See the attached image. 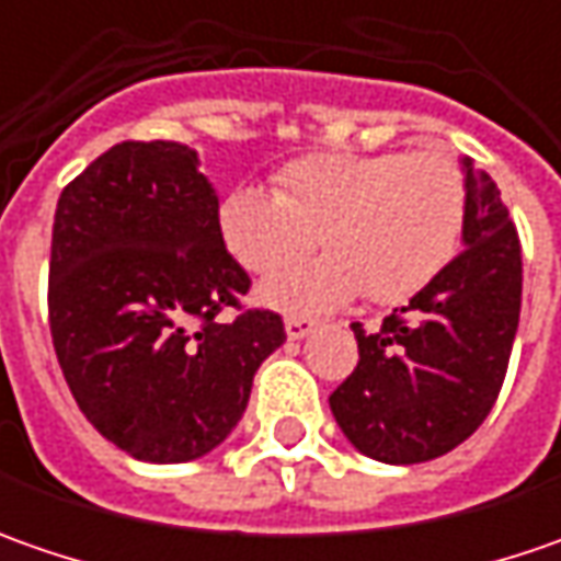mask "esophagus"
<instances>
[{"instance_id":"esophagus-1","label":"esophagus","mask_w":561,"mask_h":561,"mask_svg":"<svg viewBox=\"0 0 561 561\" xmlns=\"http://www.w3.org/2000/svg\"><path fill=\"white\" fill-rule=\"evenodd\" d=\"M284 328H287V336H290V340H302L306 334H312L314 321L312 318H306V314H287V318H284Z\"/></svg>"}]
</instances>
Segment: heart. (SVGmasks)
<instances>
[{
	"label": "heart",
	"instance_id": "b5f03b06",
	"mask_svg": "<svg viewBox=\"0 0 561 561\" xmlns=\"http://www.w3.org/2000/svg\"><path fill=\"white\" fill-rule=\"evenodd\" d=\"M468 190L446 152H309L274 174V193L233 186L218 240L249 274H273L313 245L329 255L265 280L287 312H331L356 299L399 306L440 277L462 243Z\"/></svg>",
	"mask_w": 561,
	"mask_h": 561
}]
</instances>
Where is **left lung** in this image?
<instances>
[{"mask_svg": "<svg viewBox=\"0 0 561 561\" xmlns=\"http://www.w3.org/2000/svg\"><path fill=\"white\" fill-rule=\"evenodd\" d=\"M465 249L377 331L353 324L358 365L331 412L377 462H431L490 415L506 380L522 312V243L500 186L462 159Z\"/></svg>", "mask_w": 561, "mask_h": 561, "instance_id": "left-lung-1", "label": "left lung"}]
</instances>
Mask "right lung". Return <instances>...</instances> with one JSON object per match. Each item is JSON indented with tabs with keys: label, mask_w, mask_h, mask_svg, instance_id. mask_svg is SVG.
<instances>
[{
	"label": "right lung",
	"mask_w": 561,
	"mask_h": 561,
	"mask_svg": "<svg viewBox=\"0 0 561 561\" xmlns=\"http://www.w3.org/2000/svg\"><path fill=\"white\" fill-rule=\"evenodd\" d=\"M218 196L184 142L124 140L61 190L49 331L80 412L142 462H190L237 427L259 365L287 340L247 309L218 240ZM227 308L238 312L221 319Z\"/></svg>",
	"instance_id": "right-lung-1"
}]
</instances>
